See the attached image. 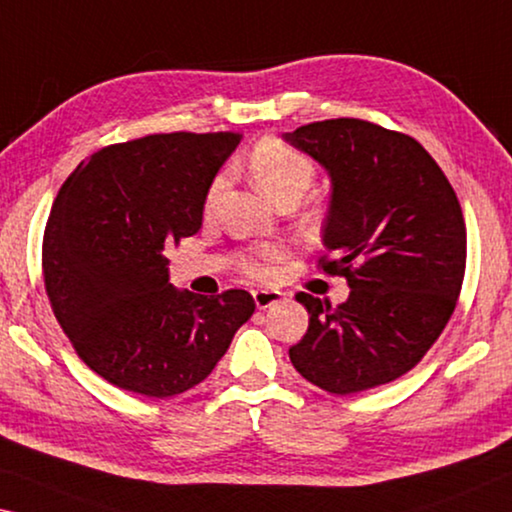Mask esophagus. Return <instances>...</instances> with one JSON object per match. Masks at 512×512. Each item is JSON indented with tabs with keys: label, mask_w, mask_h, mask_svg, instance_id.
Here are the masks:
<instances>
[{
	"label": "esophagus",
	"mask_w": 512,
	"mask_h": 512,
	"mask_svg": "<svg viewBox=\"0 0 512 512\" xmlns=\"http://www.w3.org/2000/svg\"><path fill=\"white\" fill-rule=\"evenodd\" d=\"M253 298H255V305L259 307V310H266V307L278 305L280 300L285 298V294H282V291H275V289H255Z\"/></svg>",
	"instance_id": "esophagus-1"
}]
</instances>
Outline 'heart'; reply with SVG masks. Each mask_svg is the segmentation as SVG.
Returning <instances> with one entry per match:
<instances>
[{"mask_svg": "<svg viewBox=\"0 0 512 512\" xmlns=\"http://www.w3.org/2000/svg\"><path fill=\"white\" fill-rule=\"evenodd\" d=\"M248 170L253 175L255 184L262 189L266 196L275 202L280 200H298L303 193L310 189L316 166L314 161L300 152L294 145L280 139H264L259 141L248 157ZM225 184V177L218 175L209 184L205 207L212 209ZM285 257L278 243H264V246L248 250L237 257L241 273H246L253 280H269L275 275L280 259Z\"/></svg>", "mask_w": 512, "mask_h": 512, "instance_id": "heart-1", "label": "heart"}]
</instances>
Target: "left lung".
I'll return each instance as SVG.
<instances>
[{
	"label": "left lung",
	"mask_w": 512,
	"mask_h": 512,
	"mask_svg": "<svg viewBox=\"0 0 512 512\" xmlns=\"http://www.w3.org/2000/svg\"><path fill=\"white\" fill-rule=\"evenodd\" d=\"M285 139L330 173L319 269L351 287L337 307L296 294L310 326L289 348L291 364L339 396L392 383L417 367L456 310L467 262L456 191L421 143L369 120H321Z\"/></svg>",
	"instance_id": "obj_1"
}]
</instances>
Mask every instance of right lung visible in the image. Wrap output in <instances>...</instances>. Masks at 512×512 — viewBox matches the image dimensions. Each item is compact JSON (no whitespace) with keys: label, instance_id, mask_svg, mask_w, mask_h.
<instances>
[{"label":"right lung","instance_id":"1","mask_svg":"<svg viewBox=\"0 0 512 512\" xmlns=\"http://www.w3.org/2000/svg\"><path fill=\"white\" fill-rule=\"evenodd\" d=\"M239 132H173L107 145L56 196L43 234L52 312L88 369L154 399L202 383L255 312L243 289L177 291L164 248L196 234Z\"/></svg>","mask_w":512,"mask_h":512}]
</instances>
